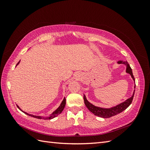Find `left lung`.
<instances>
[{"mask_svg": "<svg viewBox=\"0 0 150 150\" xmlns=\"http://www.w3.org/2000/svg\"><path fill=\"white\" fill-rule=\"evenodd\" d=\"M118 63L124 64H125L126 66V72L128 73H129V74L131 75L132 79H133V81H135L134 76H133V73H132V69L131 68V67L129 66L128 62L127 61L120 60V61L118 62ZM134 93H135V91L133 92V94L132 96V97L128 98V99H127L126 101H124V103H120V104H118L117 106L111 108H102L95 106L94 105L89 103L84 95V101L85 105L88 108V109L90 110L91 113H93L95 115L98 116L102 118H110L112 116L116 115L121 113L124 110H125L126 108L132 104L133 96H134Z\"/></svg>", "mask_w": 150, "mask_h": 150, "instance_id": "1", "label": "left lung"}]
</instances>
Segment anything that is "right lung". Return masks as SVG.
<instances>
[{
	"label": "right lung",
	"instance_id": "1",
	"mask_svg": "<svg viewBox=\"0 0 150 150\" xmlns=\"http://www.w3.org/2000/svg\"><path fill=\"white\" fill-rule=\"evenodd\" d=\"M20 62V61H19L17 64V65H18V64ZM65 105H66V98H64L63 99V100H62V103L60 104V106L57 108V109L54 111V112L50 116V117H46V118H44V117H40V116H35V115H31V114H28V113H26V112H24V111H22L21 109H20V108H19L17 105V106L18 108V109L19 110H21L22 112H24V113H26V115H29V116H31V117H34V118H36V119H53L54 117H57V115H59V114H60L61 113V112L62 111H63V110H64V107H65Z\"/></svg>",
	"mask_w": 150,
	"mask_h": 150
}]
</instances>
